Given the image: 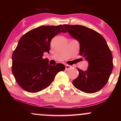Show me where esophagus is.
I'll return each mask as SVG.
<instances>
[{"instance_id":"obj_1","label":"esophagus","mask_w":121,"mask_h":121,"mask_svg":"<svg viewBox=\"0 0 121 121\" xmlns=\"http://www.w3.org/2000/svg\"><path fill=\"white\" fill-rule=\"evenodd\" d=\"M72 68V66H70V65H65V69H66V70H68V69Z\"/></svg>"}]
</instances>
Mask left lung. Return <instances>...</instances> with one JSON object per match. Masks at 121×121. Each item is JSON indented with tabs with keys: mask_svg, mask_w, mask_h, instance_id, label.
I'll list each match as a JSON object with an SVG mask.
<instances>
[{
	"mask_svg": "<svg viewBox=\"0 0 121 121\" xmlns=\"http://www.w3.org/2000/svg\"><path fill=\"white\" fill-rule=\"evenodd\" d=\"M69 34L80 44V55L89 62L87 70L77 68L79 75L72 84L83 92L93 93L106 83L113 68V56L106 40L92 29L79 25H64Z\"/></svg>",
	"mask_w": 121,
	"mask_h": 121,
	"instance_id": "left-lung-1",
	"label": "left lung"
}]
</instances>
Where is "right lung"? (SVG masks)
Returning a JSON list of instances; mask_svg holds the SVG:
<instances>
[{"label": "right lung", "mask_w": 121, "mask_h": 121, "mask_svg": "<svg viewBox=\"0 0 121 121\" xmlns=\"http://www.w3.org/2000/svg\"><path fill=\"white\" fill-rule=\"evenodd\" d=\"M66 31L62 25L43 26L30 30L19 40L12 56V72L15 80L24 91L37 93L48 87L57 73L64 70L65 65L48 64L43 58L49 52L51 40Z\"/></svg>", "instance_id": "right-lung-1"}]
</instances>
